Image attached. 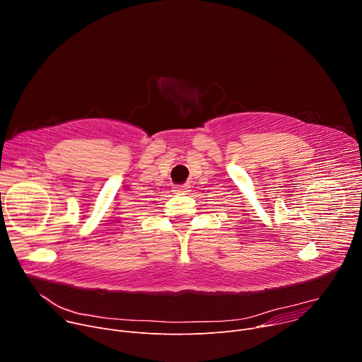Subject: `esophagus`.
Returning <instances> with one entry per match:
<instances>
[{
	"label": "esophagus",
	"instance_id": "obj_1",
	"mask_svg": "<svg viewBox=\"0 0 362 362\" xmlns=\"http://www.w3.org/2000/svg\"><path fill=\"white\" fill-rule=\"evenodd\" d=\"M189 189H190V185H180V186H175L173 187V192H176V193H186V192H189Z\"/></svg>",
	"mask_w": 362,
	"mask_h": 362
}]
</instances>
